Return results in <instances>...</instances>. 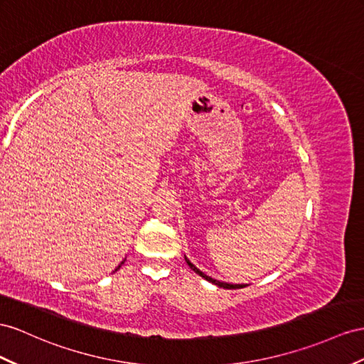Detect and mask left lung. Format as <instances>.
<instances>
[{
	"instance_id": "1",
	"label": "left lung",
	"mask_w": 364,
	"mask_h": 364,
	"mask_svg": "<svg viewBox=\"0 0 364 364\" xmlns=\"http://www.w3.org/2000/svg\"><path fill=\"white\" fill-rule=\"evenodd\" d=\"M186 263L189 264V267L192 269V271L195 272V274H198L200 277H203L204 279H208V282H210V283H213V284H217L218 287H223V289H241V287H245V284H229V283H225V282H218V279H213V278H210L209 275H206V274H203L200 269H197L195 267L188 258H186Z\"/></svg>"
}]
</instances>
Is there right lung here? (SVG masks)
I'll use <instances>...</instances> for the list:
<instances>
[{"mask_svg":"<svg viewBox=\"0 0 364 364\" xmlns=\"http://www.w3.org/2000/svg\"><path fill=\"white\" fill-rule=\"evenodd\" d=\"M124 262H126V259H124ZM124 262H121V264H123V263H124ZM121 264H119V266H118V267H117V269H115V271H118V269H119V267H121Z\"/></svg>","mask_w":364,"mask_h":364,"instance_id":"right-lung-1","label":"right lung"}]
</instances>
